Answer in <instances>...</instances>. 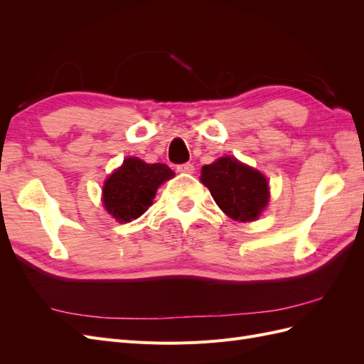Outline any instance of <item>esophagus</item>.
I'll return each mask as SVG.
<instances>
[{
  "label": "esophagus",
  "instance_id": "esophagus-1",
  "mask_svg": "<svg viewBox=\"0 0 364 364\" xmlns=\"http://www.w3.org/2000/svg\"><path fill=\"white\" fill-rule=\"evenodd\" d=\"M176 168H178L179 173H193L194 171V165L191 162H185V164H179Z\"/></svg>",
  "mask_w": 364,
  "mask_h": 364
}]
</instances>
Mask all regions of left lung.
Returning <instances> with one entry per match:
<instances>
[{
    "label": "left lung",
    "mask_w": 364,
    "mask_h": 364,
    "mask_svg": "<svg viewBox=\"0 0 364 364\" xmlns=\"http://www.w3.org/2000/svg\"><path fill=\"white\" fill-rule=\"evenodd\" d=\"M200 179L222 211L238 222L257 220L267 206V179L235 158H220L205 165Z\"/></svg>",
    "instance_id": "left-lung-1"
}]
</instances>
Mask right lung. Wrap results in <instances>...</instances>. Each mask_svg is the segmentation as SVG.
<instances>
[{
    "label": "right lung",
    "instance_id": "add662e5",
    "mask_svg": "<svg viewBox=\"0 0 364 364\" xmlns=\"http://www.w3.org/2000/svg\"><path fill=\"white\" fill-rule=\"evenodd\" d=\"M173 176L165 164H146L138 158H127L105 182V208L118 222H132L147 211L158 186Z\"/></svg>",
    "mask_w": 364,
    "mask_h": 364
}]
</instances>
